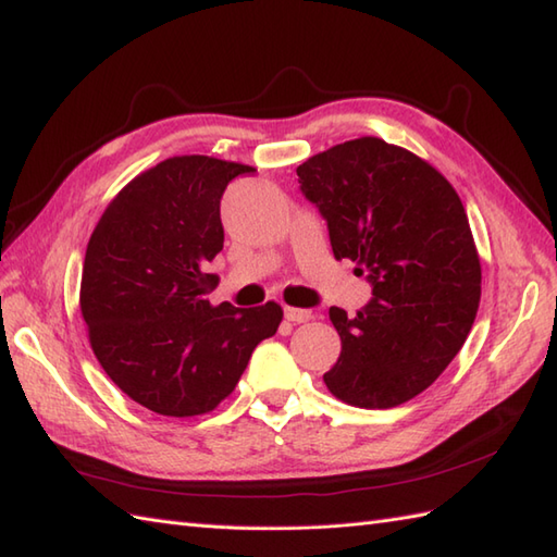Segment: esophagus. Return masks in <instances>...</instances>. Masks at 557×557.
Instances as JSON below:
<instances>
[{
	"label": "esophagus",
	"mask_w": 557,
	"mask_h": 557,
	"mask_svg": "<svg viewBox=\"0 0 557 557\" xmlns=\"http://www.w3.org/2000/svg\"><path fill=\"white\" fill-rule=\"evenodd\" d=\"M284 318L299 325V322L310 320V310H306V308H289V306H287V308H284Z\"/></svg>",
	"instance_id": "obj_1"
}]
</instances>
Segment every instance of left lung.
Here are the masks:
<instances>
[{"instance_id": "1", "label": "left lung", "mask_w": 557, "mask_h": 557, "mask_svg": "<svg viewBox=\"0 0 557 557\" xmlns=\"http://www.w3.org/2000/svg\"><path fill=\"white\" fill-rule=\"evenodd\" d=\"M325 218L334 258L372 287L348 318L332 306L342 354L322 374L358 408H394L424 392L462 348L480 308L482 268L468 213L434 168L377 137L332 147L296 168Z\"/></svg>"}]
</instances>
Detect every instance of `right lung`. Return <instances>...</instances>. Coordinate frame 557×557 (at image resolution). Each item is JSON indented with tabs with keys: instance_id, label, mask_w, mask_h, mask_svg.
<instances>
[{
	"instance_id": "add662e5",
	"label": "right lung",
	"mask_w": 557,
	"mask_h": 557,
	"mask_svg": "<svg viewBox=\"0 0 557 557\" xmlns=\"http://www.w3.org/2000/svg\"><path fill=\"white\" fill-rule=\"evenodd\" d=\"M253 168L173 157L141 173L89 237L81 310L109 377L159 416L191 418L232 394L282 308L213 306L209 263L223 249L220 199Z\"/></svg>"
}]
</instances>
